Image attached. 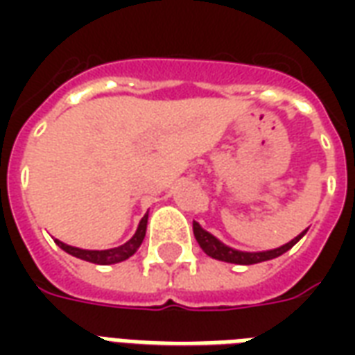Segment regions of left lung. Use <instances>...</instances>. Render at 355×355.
Segmentation results:
<instances>
[{
  "label": "left lung",
  "instance_id": "8db88e82",
  "mask_svg": "<svg viewBox=\"0 0 355 355\" xmlns=\"http://www.w3.org/2000/svg\"><path fill=\"white\" fill-rule=\"evenodd\" d=\"M306 234V230L297 236L295 239H291L289 243H285V245L277 247V249H272V251H262V253H243V251H236V249H232V247L224 245L220 243L218 239L213 236V234H209L201 228L200 224L193 223V236L198 239V243L200 247L209 254V257H213L216 261H224V262H234V264H257V262H264V261H272L275 257H279V254L287 253L291 247L297 243L298 239L302 238Z\"/></svg>",
  "mask_w": 355,
  "mask_h": 355
}]
</instances>
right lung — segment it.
Returning <instances> with one entry per match:
<instances>
[{
	"label": "right lung",
	"mask_w": 355,
	"mask_h": 355,
	"mask_svg": "<svg viewBox=\"0 0 355 355\" xmlns=\"http://www.w3.org/2000/svg\"><path fill=\"white\" fill-rule=\"evenodd\" d=\"M146 223H148V215L142 216V220L139 224V230L135 232V236H132L127 243L119 247H114V249H106V251H85V249H78V247L72 245H66L62 241H57V245L60 249H64L66 253L72 254V257H78L81 261H87L93 262V264H116V262H121L125 259H129L131 254H135V251L139 249L140 243H142V239L146 236Z\"/></svg>",
	"instance_id": "add662e5"
}]
</instances>
